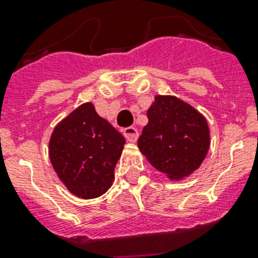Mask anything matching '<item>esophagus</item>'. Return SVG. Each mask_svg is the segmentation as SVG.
Masks as SVG:
<instances>
[{
	"label": "esophagus",
	"instance_id": "esophagus-1",
	"mask_svg": "<svg viewBox=\"0 0 258 258\" xmlns=\"http://www.w3.org/2000/svg\"><path fill=\"white\" fill-rule=\"evenodd\" d=\"M123 135L128 142H137L138 137H139V133L135 127H125L123 130Z\"/></svg>",
	"mask_w": 258,
	"mask_h": 258
}]
</instances>
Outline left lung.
<instances>
[{
	"label": "left lung",
	"mask_w": 258,
	"mask_h": 258,
	"mask_svg": "<svg viewBox=\"0 0 258 258\" xmlns=\"http://www.w3.org/2000/svg\"><path fill=\"white\" fill-rule=\"evenodd\" d=\"M147 117L149 123L138 139L147 161L174 180L196 171L210 146L206 119L175 96H155Z\"/></svg>",
	"instance_id": "obj_1"
}]
</instances>
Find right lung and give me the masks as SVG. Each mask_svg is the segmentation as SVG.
<instances>
[{
	"label": "right lung",
	"instance_id": "1",
	"mask_svg": "<svg viewBox=\"0 0 258 258\" xmlns=\"http://www.w3.org/2000/svg\"><path fill=\"white\" fill-rule=\"evenodd\" d=\"M124 143L123 135L97 115L92 103H86L54 127L49 158L67 188L89 200L111 187Z\"/></svg>",
	"mask_w": 258,
	"mask_h": 258
}]
</instances>
